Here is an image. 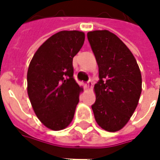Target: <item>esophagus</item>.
<instances>
[{
    "instance_id": "obj_1",
    "label": "esophagus",
    "mask_w": 160,
    "mask_h": 160,
    "mask_svg": "<svg viewBox=\"0 0 160 160\" xmlns=\"http://www.w3.org/2000/svg\"><path fill=\"white\" fill-rule=\"evenodd\" d=\"M92 87V80H88L87 83L85 84V88H86V89H89V88H91Z\"/></svg>"
}]
</instances>
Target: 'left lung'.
Here are the masks:
<instances>
[{
    "label": "left lung",
    "instance_id": "obj_1",
    "mask_svg": "<svg viewBox=\"0 0 160 160\" xmlns=\"http://www.w3.org/2000/svg\"><path fill=\"white\" fill-rule=\"evenodd\" d=\"M87 38L98 65L96 101L92 109L103 129L116 132L126 125L137 107L141 74L133 54L115 34L93 31Z\"/></svg>",
    "mask_w": 160,
    "mask_h": 160
}]
</instances>
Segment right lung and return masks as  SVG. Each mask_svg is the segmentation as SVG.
I'll return each mask as SVG.
<instances>
[{"label": "right lung", "mask_w": 160, "mask_h": 160, "mask_svg": "<svg viewBox=\"0 0 160 160\" xmlns=\"http://www.w3.org/2000/svg\"><path fill=\"white\" fill-rule=\"evenodd\" d=\"M84 41L82 32H59L40 46L30 62V101L38 118L52 130L68 127L74 116L82 88L73 78V58Z\"/></svg>", "instance_id": "right-lung-1"}]
</instances>
